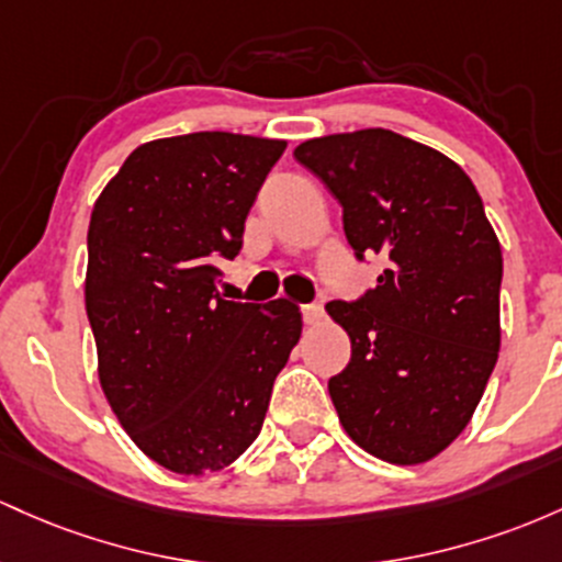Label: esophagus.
<instances>
[{"label": "esophagus", "mask_w": 562, "mask_h": 562, "mask_svg": "<svg viewBox=\"0 0 562 562\" xmlns=\"http://www.w3.org/2000/svg\"><path fill=\"white\" fill-rule=\"evenodd\" d=\"M302 318L307 326H318L324 321V305L313 302V305H302Z\"/></svg>", "instance_id": "1"}]
</instances>
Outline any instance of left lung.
<instances>
[{
	"label": "left lung",
	"instance_id": "1",
	"mask_svg": "<svg viewBox=\"0 0 562 562\" xmlns=\"http://www.w3.org/2000/svg\"><path fill=\"white\" fill-rule=\"evenodd\" d=\"M294 159L342 204L358 260L387 268L358 302L326 305L350 337L329 380L345 432L390 464H422L459 438L499 358L502 247L464 169L390 130L313 137Z\"/></svg>",
	"mask_w": 562,
	"mask_h": 562
}]
</instances>
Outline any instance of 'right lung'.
I'll use <instances>...</instances> for the list:
<instances>
[{
    "mask_svg": "<svg viewBox=\"0 0 562 562\" xmlns=\"http://www.w3.org/2000/svg\"><path fill=\"white\" fill-rule=\"evenodd\" d=\"M286 140L193 132L143 143L92 206L85 305L98 376L145 457L180 475L236 462L262 430L270 393L300 342L294 302L217 294V260Z\"/></svg>",
    "mask_w": 562,
    "mask_h": 562,
    "instance_id": "right-lung-1",
    "label": "right lung"
}]
</instances>
